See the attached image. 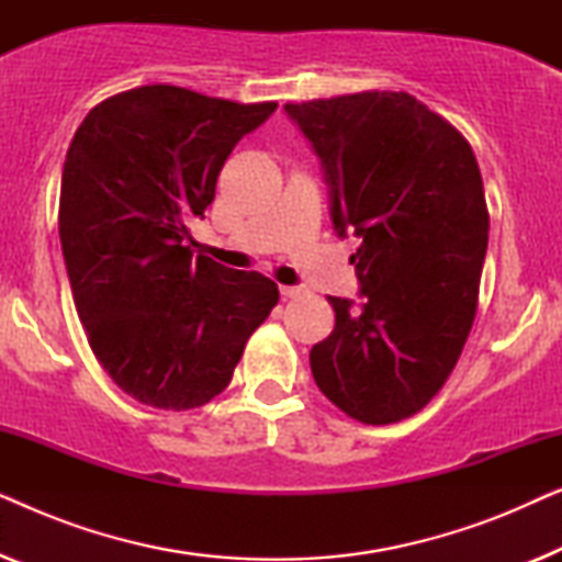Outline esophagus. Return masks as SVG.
I'll return each mask as SVG.
<instances>
[{"label": "esophagus", "mask_w": 562, "mask_h": 562, "mask_svg": "<svg viewBox=\"0 0 562 562\" xmlns=\"http://www.w3.org/2000/svg\"><path fill=\"white\" fill-rule=\"evenodd\" d=\"M302 294H304L302 286H281V296L283 299H296V296H302Z\"/></svg>", "instance_id": "34e87169"}]
</instances>
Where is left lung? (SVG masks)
I'll list each match as a JSON object with an SVG mask.
<instances>
[{
  "label": "left lung",
  "mask_w": 562,
  "mask_h": 562,
  "mask_svg": "<svg viewBox=\"0 0 562 562\" xmlns=\"http://www.w3.org/2000/svg\"><path fill=\"white\" fill-rule=\"evenodd\" d=\"M325 168L360 296H327L335 329L310 352L322 394L363 425L417 414L456 368L479 306L488 210L473 148L406 91L283 106Z\"/></svg>",
  "instance_id": "obj_1"
}]
</instances>
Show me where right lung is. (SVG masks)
I'll use <instances>...</instances> for the list:
<instances>
[{"mask_svg":"<svg viewBox=\"0 0 562 562\" xmlns=\"http://www.w3.org/2000/svg\"><path fill=\"white\" fill-rule=\"evenodd\" d=\"M276 102L237 104L153 83L97 104L68 145L58 233L74 304L110 379L156 409L227 389L279 286L191 250L237 140Z\"/></svg>","mask_w":562,"mask_h":562,"instance_id":"obj_1","label":"right lung"}]
</instances>
